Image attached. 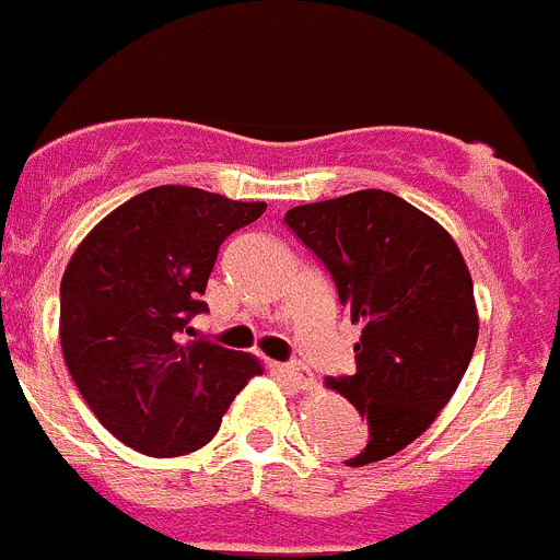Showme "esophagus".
I'll list each match as a JSON object with an SVG mask.
<instances>
[{"label": "esophagus", "instance_id": "1", "mask_svg": "<svg viewBox=\"0 0 560 560\" xmlns=\"http://www.w3.org/2000/svg\"><path fill=\"white\" fill-rule=\"evenodd\" d=\"M275 370L283 375L285 381H291L296 389H311L314 387V375L303 364H275Z\"/></svg>", "mask_w": 560, "mask_h": 560}]
</instances>
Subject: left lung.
Masks as SVG:
<instances>
[{"label": "left lung", "instance_id": "1", "mask_svg": "<svg viewBox=\"0 0 560 560\" xmlns=\"http://www.w3.org/2000/svg\"><path fill=\"white\" fill-rule=\"evenodd\" d=\"M285 224L361 325L355 373L325 378L368 420V446L348 465L393 457L432 427L477 348L468 266L438 221L387 190L294 207Z\"/></svg>", "mask_w": 560, "mask_h": 560}]
</instances>
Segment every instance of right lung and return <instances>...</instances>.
I'll use <instances>...</instances> for the list:
<instances>
[{
	"mask_svg": "<svg viewBox=\"0 0 560 560\" xmlns=\"http://www.w3.org/2000/svg\"><path fill=\"white\" fill-rule=\"evenodd\" d=\"M199 187L162 185L89 232L61 280V350L78 393L114 438L148 457L207 446L260 361L187 341L221 244L264 215Z\"/></svg>",
	"mask_w": 560,
	"mask_h": 560,
	"instance_id": "obj_1",
	"label": "right lung"
}]
</instances>
